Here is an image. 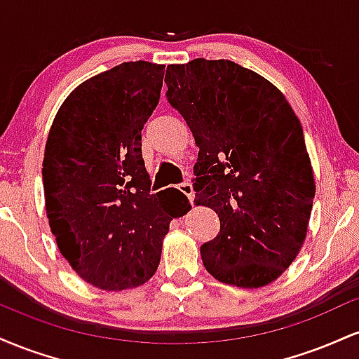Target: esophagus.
Returning a JSON list of instances; mask_svg holds the SVG:
<instances>
[{"label":"esophagus","instance_id":"esophagus-1","mask_svg":"<svg viewBox=\"0 0 359 359\" xmlns=\"http://www.w3.org/2000/svg\"><path fill=\"white\" fill-rule=\"evenodd\" d=\"M179 191L182 192V194H185V196H187V199L191 201V203H194V189H192V184L191 182H182L179 185Z\"/></svg>","mask_w":359,"mask_h":359}]
</instances>
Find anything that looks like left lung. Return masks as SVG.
<instances>
[{"label": "left lung", "mask_w": 359, "mask_h": 359, "mask_svg": "<svg viewBox=\"0 0 359 359\" xmlns=\"http://www.w3.org/2000/svg\"><path fill=\"white\" fill-rule=\"evenodd\" d=\"M165 84L199 147L194 203L221 222L201 246L205 270L229 285H269L302 248L316 196L299 118L270 81L231 60L172 64Z\"/></svg>", "instance_id": "left-lung-1"}]
</instances>
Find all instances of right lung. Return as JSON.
<instances>
[{"instance_id": "obj_1", "label": "right lung", "mask_w": 359, "mask_h": 359, "mask_svg": "<svg viewBox=\"0 0 359 359\" xmlns=\"http://www.w3.org/2000/svg\"><path fill=\"white\" fill-rule=\"evenodd\" d=\"M165 67L123 62L77 86L55 114L43 156L48 224L82 280L125 290L154 277L163 236L191 209L179 189L150 192L142 130Z\"/></svg>"}]
</instances>
